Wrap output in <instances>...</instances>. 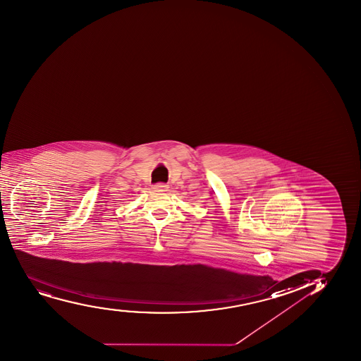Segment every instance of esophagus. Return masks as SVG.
<instances>
[{
	"mask_svg": "<svg viewBox=\"0 0 361 361\" xmlns=\"http://www.w3.org/2000/svg\"><path fill=\"white\" fill-rule=\"evenodd\" d=\"M153 188L155 192H159V193H164V192L169 190V186L167 183H157V185H154Z\"/></svg>",
	"mask_w": 361,
	"mask_h": 361,
	"instance_id": "esophagus-1",
	"label": "esophagus"
}]
</instances>
